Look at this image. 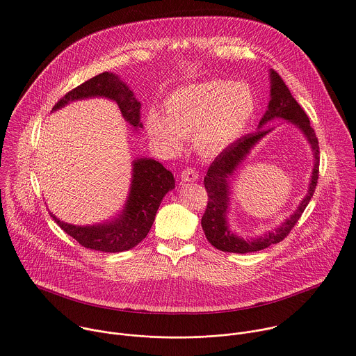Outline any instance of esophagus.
<instances>
[{"label":"esophagus","mask_w":356,"mask_h":356,"mask_svg":"<svg viewBox=\"0 0 356 356\" xmlns=\"http://www.w3.org/2000/svg\"><path fill=\"white\" fill-rule=\"evenodd\" d=\"M181 179L184 181H195L198 179V172L194 168H186L181 172Z\"/></svg>","instance_id":"esophagus-1"}]
</instances>
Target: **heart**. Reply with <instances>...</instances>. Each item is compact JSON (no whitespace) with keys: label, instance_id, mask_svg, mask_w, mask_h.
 <instances>
[{"label":"heart","instance_id":"heart-1","mask_svg":"<svg viewBox=\"0 0 356 356\" xmlns=\"http://www.w3.org/2000/svg\"><path fill=\"white\" fill-rule=\"evenodd\" d=\"M257 109L250 86L232 80H209L172 92L165 104L166 120L151 115L152 137L169 149L181 145V137L193 136L205 155H216L237 141Z\"/></svg>","mask_w":356,"mask_h":356}]
</instances>
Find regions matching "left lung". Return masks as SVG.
Returning <instances> with one entry per match:
<instances>
[{"instance_id":"1","label":"left lung","mask_w":356,"mask_h":356,"mask_svg":"<svg viewBox=\"0 0 356 356\" xmlns=\"http://www.w3.org/2000/svg\"><path fill=\"white\" fill-rule=\"evenodd\" d=\"M270 102L269 109L266 111L265 116L262 118L259 126L265 124L268 120H272L273 118H283L286 120H290L296 123L307 136L308 141L312 145L314 155H315V168L309 184V191L304 201L300 204L298 209L280 227H277L275 232L265 234L261 238L255 240H243L233 233H230L226 215H227V202H229V186L227 179L232 176L234 169L238 166V163L245 158V155L250 152V149L268 133L266 130L257 131L254 134L244 136L238 138L236 143H233L230 147H227L225 151H222L215 161L211 163L207 176L204 179V184L208 193V205L202 215L201 225L205 232V236L208 241L218 250L223 252H234V254H247V252H255L268 248L272 244H277L283 241L293 227L300 220L301 215L304 213L305 208L308 207L311 198L314 197L315 188L318 186L319 179V141L316 137V133L314 127L309 123V118L305 113V111L301 108V105L294 99L291 95L289 87L280 77V74L276 70H270Z\"/></svg>"}]
</instances>
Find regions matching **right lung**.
Wrapping results in <instances>:
<instances>
[{
    "label": "right lung",
    "mask_w": 356,
    "mask_h": 356,
    "mask_svg": "<svg viewBox=\"0 0 356 356\" xmlns=\"http://www.w3.org/2000/svg\"><path fill=\"white\" fill-rule=\"evenodd\" d=\"M106 97L115 101L123 119L133 127H141L140 102L133 91L113 73H99L83 84L66 92L55 105L54 111L67 102L88 98ZM133 181L126 208L119 219L108 225L98 226H73L60 222L52 213V219L59 227L73 237L81 247L102 252H122L141 243L154 220L156 211L165 194L175 188V177L170 170L154 159L141 158L133 165Z\"/></svg>",
    "instance_id": "1"
}]
</instances>
